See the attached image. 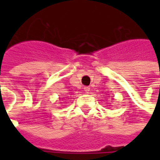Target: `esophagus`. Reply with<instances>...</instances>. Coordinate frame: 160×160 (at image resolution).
I'll list each match as a JSON object with an SVG mask.
<instances>
[{
	"label": "esophagus",
	"mask_w": 160,
	"mask_h": 160,
	"mask_svg": "<svg viewBox=\"0 0 160 160\" xmlns=\"http://www.w3.org/2000/svg\"><path fill=\"white\" fill-rule=\"evenodd\" d=\"M84 91L86 92V93H88V92H89V91H90V87H84Z\"/></svg>",
	"instance_id": "obj_1"
}]
</instances>
